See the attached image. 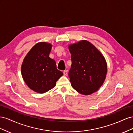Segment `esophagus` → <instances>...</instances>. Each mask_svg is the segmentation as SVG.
Returning <instances> with one entry per match:
<instances>
[{
  "label": "esophagus",
  "mask_w": 133,
  "mask_h": 133,
  "mask_svg": "<svg viewBox=\"0 0 133 133\" xmlns=\"http://www.w3.org/2000/svg\"><path fill=\"white\" fill-rule=\"evenodd\" d=\"M67 73H68V71L67 70H64L63 71V75L64 76H66L67 75Z\"/></svg>",
  "instance_id": "1"
}]
</instances>
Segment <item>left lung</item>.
I'll list each match as a JSON object with an SVG mask.
<instances>
[{"mask_svg": "<svg viewBox=\"0 0 133 133\" xmlns=\"http://www.w3.org/2000/svg\"><path fill=\"white\" fill-rule=\"evenodd\" d=\"M72 64L69 76L72 88L82 95L97 91L107 74V63L96 47L86 40L69 45Z\"/></svg>", "mask_w": 133, "mask_h": 133, "instance_id": "8db88e82", "label": "left lung"}]
</instances>
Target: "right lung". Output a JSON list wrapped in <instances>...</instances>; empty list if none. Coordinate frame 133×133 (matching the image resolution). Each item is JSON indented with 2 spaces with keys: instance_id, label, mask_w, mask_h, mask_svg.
I'll list each match as a JSON object with an SVG mask.
<instances>
[{
  "instance_id": "1",
  "label": "right lung",
  "mask_w": 133,
  "mask_h": 133,
  "mask_svg": "<svg viewBox=\"0 0 133 133\" xmlns=\"http://www.w3.org/2000/svg\"><path fill=\"white\" fill-rule=\"evenodd\" d=\"M52 45L41 42L35 44L24 57L21 66L23 78L29 88L39 94L48 91L63 75L56 62L49 56Z\"/></svg>"
}]
</instances>
